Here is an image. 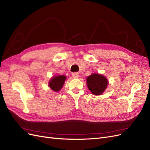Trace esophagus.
Listing matches in <instances>:
<instances>
[{
    "mask_svg": "<svg viewBox=\"0 0 150 150\" xmlns=\"http://www.w3.org/2000/svg\"><path fill=\"white\" fill-rule=\"evenodd\" d=\"M72 76L74 78H78L79 77V73H78V72H73V73L72 74Z\"/></svg>",
    "mask_w": 150,
    "mask_h": 150,
    "instance_id": "obj_1",
    "label": "esophagus"
}]
</instances>
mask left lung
Returning <instances> with one entry per match:
<instances>
[{"label":"left lung","instance_id":"1","mask_svg":"<svg viewBox=\"0 0 150 150\" xmlns=\"http://www.w3.org/2000/svg\"><path fill=\"white\" fill-rule=\"evenodd\" d=\"M109 82L105 76L93 73L86 78V84L91 92L95 96L102 94L107 88Z\"/></svg>","mask_w":150,"mask_h":150}]
</instances>
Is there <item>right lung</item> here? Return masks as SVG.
<instances>
[{
    "mask_svg": "<svg viewBox=\"0 0 150 150\" xmlns=\"http://www.w3.org/2000/svg\"><path fill=\"white\" fill-rule=\"evenodd\" d=\"M66 79V76L64 75H58L56 76H53L49 80V86L52 90L55 92H58L62 89L63 85Z\"/></svg>",
    "mask_w": 150,
    "mask_h": 150,
    "instance_id": "1",
    "label": "right lung"
}]
</instances>
